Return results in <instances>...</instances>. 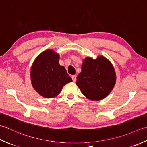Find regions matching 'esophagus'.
Segmentation results:
<instances>
[{
	"label": "esophagus",
	"instance_id": "esophagus-1",
	"mask_svg": "<svg viewBox=\"0 0 147 147\" xmlns=\"http://www.w3.org/2000/svg\"><path fill=\"white\" fill-rule=\"evenodd\" d=\"M71 78H72V80H73V81L74 82H76V80H77V76H71Z\"/></svg>",
	"mask_w": 147,
	"mask_h": 147
}]
</instances>
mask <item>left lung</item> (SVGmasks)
I'll return each instance as SVG.
<instances>
[{
	"mask_svg": "<svg viewBox=\"0 0 147 147\" xmlns=\"http://www.w3.org/2000/svg\"><path fill=\"white\" fill-rule=\"evenodd\" d=\"M81 72L76 84L84 96L92 101H100L109 95L115 84L116 74L112 63L103 56L83 59Z\"/></svg>",
	"mask_w": 147,
	"mask_h": 147,
	"instance_id": "1",
	"label": "left lung"
}]
</instances>
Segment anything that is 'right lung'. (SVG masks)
I'll return each mask as SVG.
<instances>
[{
	"label": "right lung",
	"mask_w": 147,
	"mask_h": 147,
	"mask_svg": "<svg viewBox=\"0 0 147 147\" xmlns=\"http://www.w3.org/2000/svg\"><path fill=\"white\" fill-rule=\"evenodd\" d=\"M59 55L47 49L37 56L30 70L33 88L45 98L56 97L65 84L72 82L67 70L59 63Z\"/></svg>",
	"instance_id": "1"
}]
</instances>
